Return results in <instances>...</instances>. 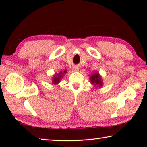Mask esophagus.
<instances>
[{"mask_svg":"<svg viewBox=\"0 0 147 147\" xmlns=\"http://www.w3.org/2000/svg\"><path fill=\"white\" fill-rule=\"evenodd\" d=\"M73 70H74V71H77L79 70V68H78V67H75L73 68Z\"/></svg>","mask_w":147,"mask_h":147,"instance_id":"1","label":"esophagus"}]
</instances>
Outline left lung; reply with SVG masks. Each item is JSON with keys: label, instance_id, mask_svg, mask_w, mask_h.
I'll list each match as a JSON object with an SVG mask.
<instances>
[{"label": "left lung", "instance_id": "8db88e82", "mask_svg": "<svg viewBox=\"0 0 147 147\" xmlns=\"http://www.w3.org/2000/svg\"><path fill=\"white\" fill-rule=\"evenodd\" d=\"M91 82L92 84H94V86H101L102 84V82L101 81V78L100 76H99L98 73H95L94 75L91 76Z\"/></svg>", "mask_w": 147, "mask_h": 147}]
</instances>
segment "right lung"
Wrapping results in <instances>:
<instances>
[{
  "instance_id": "right-lung-1",
  "label": "right lung",
  "mask_w": 147,
  "mask_h": 147,
  "mask_svg": "<svg viewBox=\"0 0 147 147\" xmlns=\"http://www.w3.org/2000/svg\"><path fill=\"white\" fill-rule=\"evenodd\" d=\"M67 73L66 71H65L63 73H61V72H60L59 74H57V75L55 76H54V78H53V83L54 84H58V82H59V80H60V78H61L62 76V74H63V73Z\"/></svg>"
}]
</instances>
